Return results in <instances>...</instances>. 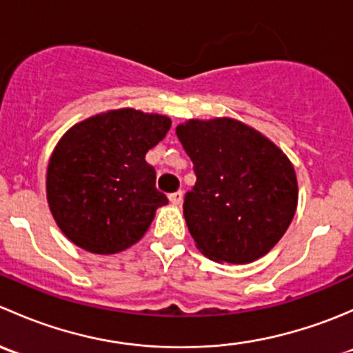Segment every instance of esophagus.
Masks as SVG:
<instances>
[{
    "label": "esophagus",
    "mask_w": 353,
    "mask_h": 353,
    "mask_svg": "<svg viewBox=\"0 0 353 353\" xmlns=\"http://www.w3.org/2000/svg\"><path fill=\"white\" fill-rule=\"evenodd\" d=\"M169 201L172 203V205H181V201H183V191H176V193H170L169 194Z\"/></svg>",
    "instance_id": "34e87169"
}]
</instances>
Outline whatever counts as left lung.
Returning a JSON list of instances; mask_svg holds the SVG:
<instances>
[{"label":"left lung","mask_w":353,"mask_h":353,"mask_svg":"<svg viewBox=\"0 0 353 353\" xmlns=\"http://www.w3.org/2000/svg\"><path fill=\"white\" fill-rule=\"evenodd\" d=\"M176 134L196 174L183 212L199 251L230 265L272 251L297 210V177L288 157L232 117L190 119Z\"/></svg>","instance_id":"left-lung-1"}]
</instances>
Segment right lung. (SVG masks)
I'll use <instances>...</instances> for the list:
<instances>
[{
	"label": "right lung",
	"instance_id": "1",
	"mask_svg": "<svg viewBox=\"0 0 353 353\" xmlns=\"http://www.w3.org/2000/svg\"><path fill=\"white\" fill-rule=\"evenodd\" d=\"M170 117L124 108L71 126L46 174L49 210L68 239L94 254L137 244L165 194L145 155L165 138Z\"/></svg>",
	"mask_w": 353,
	"mask_h": 353
}]
</instances>
